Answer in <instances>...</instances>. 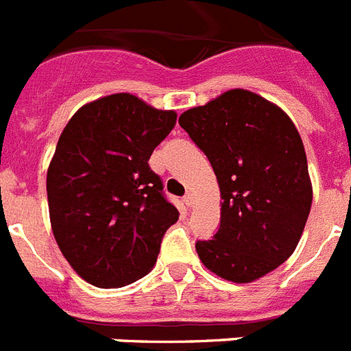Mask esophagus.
Here are the masks:
<instances>
[{
    "label": "esophagus",
    "mask_w": 351,
    "mask_h": 351,
    "mask_svg": "<svg viewBox=\"0 0 351 351\" xmlns=\"http://www.w3.org/2000/svg\"><path fill=\"white\" fill-rule=\"evenodd\" d=\"M183 201H184V204L189 206V208H192L193 204H195V197H193V193H186Z\"/></svg>",
    "instance_id": "34e87169"
}]
</instances>
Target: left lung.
<instances>
[{
    "label": "left lung",
    "mask_w": 351,
    "mask_h": 351,
    "mask_svg": "<svg viewBox=\"0 0 351 351\" xmlns=\"http://www.w3.org/2000/svg\"><path fill=\"white\" fill-rule=\"evenodd\" d=\"M179 125L212 162L223 199L199 259L221 279L257 281L293 254L312 208L301 136L281 106L245 88L183 112Z\"/></svg>",
    "instance_id": "1"
}]
</instances>
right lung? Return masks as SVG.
Here are the masks:
<instances>
[{"instance_id": "right-lung-1", "label": "right lung", "mask_w": 351, "mask_h": 351, "mask_svg": "<svg viewBox=\"0 0 351 351\" xmlns=\"http://www.w3.org/2000/svg\"><path fill=\"white\" fill-rule=\"evenodd\" d=\"M176 119L119 92L81 106L61 132L47 170L50 226L64 259L94 287L147 276L179 219L148 165Z\"/></svg>"}]
</instances>
